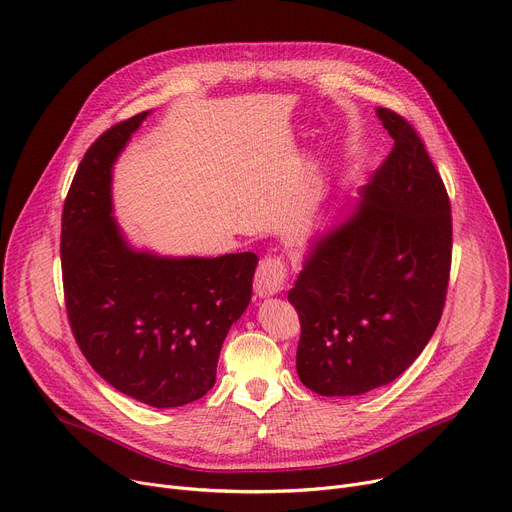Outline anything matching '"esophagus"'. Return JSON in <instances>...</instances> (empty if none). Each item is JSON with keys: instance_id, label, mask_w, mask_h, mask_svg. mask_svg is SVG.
I'll use <instances>...</instances> for the list:
<instances>
[{"instance_id": "obj_1", "label": "esophagus", "mask_w": 512, "mask_h": 512, "mask_svg": "<svg viewBox=\"0 0 512 512\" xmlns=\"http://www.w3.org/2000/svg\"><path fill=\"white\" fill-rule=\"evenodd\" d=\"M289 277V266L279 256H268L260 262L256 277H254V291L258 297L277 295L285 289Z\"/></svg>"}]
</instances>
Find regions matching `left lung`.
<instances>
[{"label": "left lung", "instance_id": "8db88e82", "mask_svg": "<svg viewBox=\"0 0 512 512\" xmlns=\"http://www.w3.org/2000/svg\"><path fill=\"white\" fill-rule=\"evenodd\" d=\"M393 147L363 201L313 244L289 291L301 322L297 373L328 398L400 377L443 316L453 225L447 188L416 129L377 108Z\"/></svg>", "mask_w": 512, "mask_h": 512}]
</instances>
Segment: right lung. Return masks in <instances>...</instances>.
Returning <instances> with one entry per match:
<instances>
[{
  "label": "right lung",
  "mask_w": 512,
  "mask_h": 512,
  "mask_svg": "<svg viewBox=\"0 0 512 512\" xmlns=\"http://www.w3.org/2000/svg\"><path fill=\"white\" fill-rule=\"evenodd\" d=\"M149 112L104 131L77 168L61 217L63 293L92 369L153 408L201 400L223 340L252 297L254 252L160 258L133 250L112 219L110 170Z\"/></svg>",
  "instance_id": "1"
}]
</instances>
